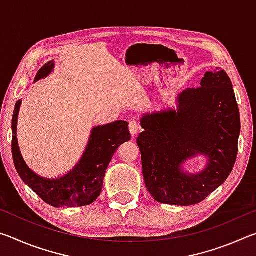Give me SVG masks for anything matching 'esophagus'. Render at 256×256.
<instances>
[{"mask_svg": "<svg viewBox=\"0 0 256 256\" xmlns=\"http://www.w3.org/2000/svg\"><path fill=\"white\" fill-rule=\"evenodd\" d=\"M128 128H130V133H131L133 136H136V133L138 131V123L136 120H131L128 122Z\"/></svg>", "mask_w": 256, "mask_h": 256, "instance_id": "1", "label": "esophagus"}]
</instances>
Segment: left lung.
Wrapping results in <instances>:
<instances>
[{"instance_id": "obj_1", "label": "left lung", "mask_w": 256, "mask_h": 256, "mask_svg": "<svg viewBox=\"0 0 256 256\" xmlns=\"http://www.w3.org/2000/svg\"><path fill=\"white\" fill-rule=\"evenodd\" d=\"M178 110L146 115V131L136 138L146 188L157 202L192 206L202 202L228 178L235 164L240 132V110L232 81L224 70L206 72L198 88L178 97ZM196 153L210 164L198 176L181 170Z\"/></svg>"}]
</instances>
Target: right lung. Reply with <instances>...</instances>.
<instances>
[{"label": "right lung", "mask_w": 256, "mask_h": 256, "mask_svg": "<svg viewBox=\"0 0 256 256\" xmlns=\"http://www.w3.org/2000/svg\"><path fill=\"white\" fill-rule=\"evenodd\" d=\"M53 66V62L46 63L38 71L34 81L48 76ZM20 105L21 100L16 102L12 118V156L21 180L52 206L76 208L92 204L102 192L104 177L115 151L131 138L128 123L116 120L94 128L84 157L74 170L62 178L46 180L30 170L20 154L16 141V120Z\"/></svg>", "instance_id": "add662e5"}]
</instances>
